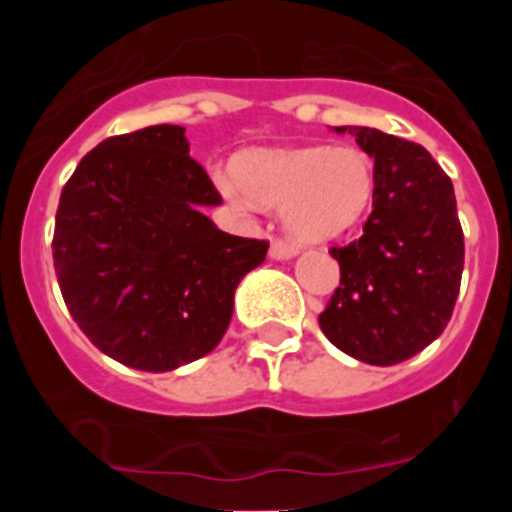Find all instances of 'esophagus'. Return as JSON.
<instances>
[{
  "label": "esophagus",
  "instance_id": "34e87169",
  "mask_svg": "<svg viewBox=\"0 0 512 512\" xmlns=\"http://www.w3.org/2000/svg\"><path fill=\"white\" fill-rule=\"evenodd\" d=\"M297 255V247L287 240H272L270 245V257L272 260H289V257Z\"/></svg>",
  "mask_w": 512,
  "mask_h": 512
}]
</instances>
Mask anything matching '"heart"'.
<instances>
[{
  "label": "heart",
  "instance_id": "heart-1",
  "mask_svg": "<svg viewBox=\"0 0 512 512\" xmlns=\"http://www.w3.org/2000/svg\"><path fill=\"white\" fill-rule=\"evenodd\" d=\"M237 178L220 180L227 198L285 208L287 230L302 242L334 240L354 230L376 193L374 158L356 146L252 153L240 160Z\"/></svg>",
  "mask_w": 512,
  "mask_h": 512
}]
</instances>
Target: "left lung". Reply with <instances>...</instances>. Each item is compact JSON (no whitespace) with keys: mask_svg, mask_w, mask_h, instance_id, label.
<instances>
[{"mask_svg":"<svg viewBox=\"0 0 512 512\" xmlns=\"http://www.w3.org/2000/svg\"><path fill=\"white\" fill-rule=\"evenodd\" d=\"M334 131L352 133L374 158L376 193L359 240L329 250L342 280L319 327L364 364H399L426 349L456 307L463 230L453 183L418 143L366 126Z\"/></svg>","mask_w":512,"mask_h":512,"instance_id":"left-lung-1","label":"left lung"}]
</instances>
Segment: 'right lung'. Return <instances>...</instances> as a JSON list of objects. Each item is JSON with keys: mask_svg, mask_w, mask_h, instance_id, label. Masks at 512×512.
Wrapping results in <instances>:
<instances>
[{"mask_svg": "<svg viewBox=\"0 0 512 512\" xmlns=\"http://www.w3.org/2000/svg\"><path fill=\"white\" fill-rule=\"evenodd\" d=\"M220 203L183 126L106 138L81 158L51 250L66 307L94 347L156 374L218 347L237 285L270 247L218 230L203 210Z\"/></svg>", "mask_w": 512, "mask_h": 512, "instance_id": "1", "label": "right lung"}]
</instances>
